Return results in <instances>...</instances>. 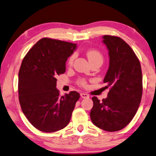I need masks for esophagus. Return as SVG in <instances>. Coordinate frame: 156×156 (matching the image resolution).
Segmentation results:
<instances>
[{
    "instance_id": "esophagus-1",
    "label": "esophagus",
    "mask_w": 156,
    "mask_h": 156,
    "mask_svg": "<svg viewBox=\"0 0 156 156\" xmlns=\"http://www.w3.org/2000/svg\"><path fill=\"white\" fill-rule=\"evenodd\" d=\"M80 97L83 98H86L89 97V96H88L87 94H84V93H81V94H80Z\"/></svg>"
}]
</instances>
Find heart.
<instances>
[{"instance_id":"obj_1","label":"heart","mask_w":156,"mask_h":156,"mask_svg":"<svg viewBox=\"0 0 156 156\" xmlns=\"http://www.w3.org/2000/svg\"><path fill=\"white\" fill-rule=\"evenodd\" d=\"M86 55H87L88 60L90 61V63H92V62H96V61H102V62H103V56H102L101 53L98 52L97 50H91L88 51L87 53H86ZM74 58H75V55H71L70 58H69V60H68L69 66H71L73 64ZM78 85H80V86H83V87H86V86H87V81H86L85 79H83V78H80V79L78 80Z\"/></svg>"}]
</instances>
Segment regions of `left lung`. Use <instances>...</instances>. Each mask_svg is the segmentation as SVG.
I'll list each match as a JSON object with an SVG mask.
<instances>
[{
    "mask_svg": "<svg viewBox=\"0 0 156 156\" xmlns=\"http://www.w3.org/2000/svg\"><path fill=\"white\" fill-rule=\"evenodd\" d=\"M109 55V67L104 83L109 88L102 101L92 98L90 113L94 125L107 132L125 128L135 117L143 94L140 62L130 46L119 37L104 35Z\"/></svg>",
    "mask_w": 156,
    "mask_h": 156,
    "instance_id": "left-lung-1",
    "label": "left lung"
}]
</instances>
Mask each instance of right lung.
I'll return each instance as SVG.
<instances>
[{"label":"right lung","mask_w":156,"mask_h":156,"mask_svg":"<svg viewBox=\"0 0 156 156\" xmlns=\"http://www.w3.org/2000/svg\"><path fill=\"white\" fill-rule=\"evenodd\" d=\"M76 44L42 38L21 62L19 72V100L29 122L44 133H54L68 125L76 102L77 91L61 96L56 88L57 76L66 72V62Z\"/></svg>","instance_id":"right-lung-1"}]
</instances>
